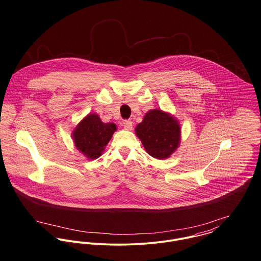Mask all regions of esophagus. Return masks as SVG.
Returning <instances> with one entry per match:
<instances>
[{"label":"esophagus","instance_id":"obj_1","mask_svg":"<svg viewBox=\"0 0 261 261\" xmlns=\"http://www.w3.org/2000/svg\"><path fill=\"white\" fill-rule=\"evenodd\" d=\"M122 126L125 130H132L133 129V122L130 120H124L122 122Z\"/></svg>","mask_w":261,"mask_h":261}]
</instances>
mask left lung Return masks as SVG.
<instances>
[{"label": "left lung", "instance_id": "obj_1", "mask_svg": "<svg viewBox=\"0 0 261 261\" xmlns=\"http://www.w3.org/2000/svg\"><path fill=\"white\" fill-rule=\"evenodd\" d=\"M149 155L163 160L169 158L179 146L181 127L174 117L160 110L149 111L136 128Z\"/></svg>", "mask_w": 261, "mask_h": 261}]
</instances>
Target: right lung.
Segmentation results:
<instances>
[{
	"label": "right lung",
	"instance_id": "add662e5",
	"mask_svg": "<svg viewBox=\"0 0 261 261\" xmlns=\"http://www.w3.org/2000/svg\"><path fill=\"white\" fill-rule=\"evenodd\" d=\"M115 130L114 123H103L97 114L90 113L79 122L73 132L75 147L88 159H97Z\"/></svg>",
	"mask_w": 261,
	"mask_h": 261
}]
</instances>
